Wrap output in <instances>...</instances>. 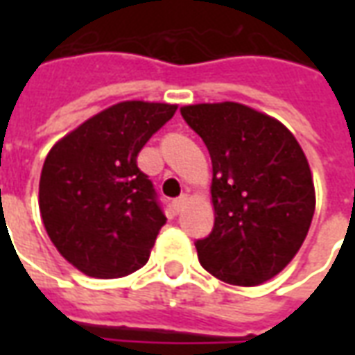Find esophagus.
Returning <instances> with one entry per match:
<instances>
[{"mask_svg": "<svg viewBox=\"0 0 355 355\" xmlns=\"http://www.w3.org/2000/svg\"><path fill=\"white\" fill-rule=\"evenodd\" d=\"M186 203H188V196H180L178 200L173 201V207H175V211H177V213H180V211L186 207Z\"/></svg>", "mask_w": 355, "mask_h": 355, "instance_id": "34e87169", "label": "esophagus"}]
</instances>
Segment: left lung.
I'll list each match as a JSON object with an SVG mask.
<instances>
[{
	"instance_id": "8db88e82",
	"label": "left lung",
	"mask_w": 355,
	"mask_h": 355,
	"mask_svg": "<svg viewBox=\"0 0 355 355\" xmlns=\"http://www.w3.org/2000/svg\"><path fill=\"white\" fill-rule=\"evenodd\" d=\"M180 114L213 163L215 226L196 243L201 266L230 285H262L295 259L312 224L304 152L282 121L239 102L190 104Z\"/></svg>"
}]
</instances>
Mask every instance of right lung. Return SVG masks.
<instances>
[{
  "instance_id": "add662e5",
  "label": "right lung",
  "mask_w": 355,
  "mask_h": 355,
  "mask_svg": "<svg viewBox=\"0 0 355 355\" xmlns=\"http://www.w3.org/2000/svg\"><path fill=\"white\" fill-rule=\"evenodd\" d=\"M177 104L123 101L51 148L40 177L47 236L72 266L114 279L142 268L167 223L137 157Z\"/></svg>"
}]
</instances>
